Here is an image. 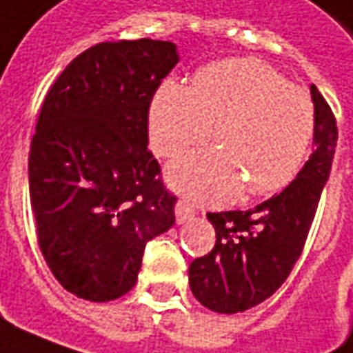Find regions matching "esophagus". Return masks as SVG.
<instances>
[{
	"label": "esophagus",
	"instance_id": "obj_1",
	"mask_svg": "<svg viewBox=\"0 0 353 353\" xmlns=\"http://www.w3.org/2000/svg\"><path fill=\"white\" fill-rule=\"evenodd\" d=\"M174 214H176V222H186L194 216V207L186 199H179L174 205Z\"/></svg>",
	"mask_w": 353,
	"mask_h": 353
}]
</instances>
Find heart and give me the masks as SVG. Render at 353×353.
I'll list each match as a JSON object with an SVG mask.
<instances>
[{"instance_id":"1","label":"heart","mask_w":353,"mask_h":353,"mask_svg":"<svg viewBox=\"0 0 353 353\" xmlns=\"http://www.w3.org/2000/svg\"><path fill=\"white\" fill-rule=\"evenodd\" d=\"M219 148L190 152L169 165V181L196 199L237 190L262 196L299 172L314 134V106L301 87L252 59L205 66L192 87L167 79L148 114L150 146L161 157L209 139Z\"/></svg>"}]
</instances>
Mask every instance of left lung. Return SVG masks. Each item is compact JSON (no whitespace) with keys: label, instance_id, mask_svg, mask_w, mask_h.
Instances as JSON below:
<instances>
[{"label":"left lung","instance_id":"8db88e82","mask_svg":"<svg viewBox=\"0 0 353 353\" xmlns=\"http://www.w3.org/2000/svg\"><path fill=\"white\" fill-rule=\"evenodd\" d=\"M314 152L296 179L249 211L207 212L216 241L190 264V289L205 308L237 314L270 299L301 259L329 179L339 129L323 94L312 85Z\"/></svg>","mask_w":353,"mask_h":353}]
</instances>
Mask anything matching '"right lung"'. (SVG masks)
Listing matches in <instances>:
<instances>
[{"label": "right lung", "mask_w": 353, "mask_h": 353, "mask_svg": "<svg viewBox=\"0 0 353 353\" xmlns=\"http://www.w3.org/2000/svg\"><path fill=\"white\" fill-rule=\"evenodd\" d=\"M179 62L161 39H116L70 62L45 97L30 142L39 251L79 299L108 302L137 283L144 247L174 222L148 146V112Z\"/></svg>", "instance_id": "right-lung-1"}]
</instances>
